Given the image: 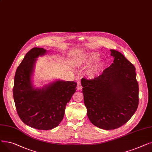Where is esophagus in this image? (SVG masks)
<instances>
[{
  "label": "esophagus",
  "mask_w": 152,
  "mask_h": 152,
  "mask_svg": "<svg viewBox=\"0 0 152 152\" xmlns=\"http://www.w3.org/2000/svg\"><path fill=\"white\" fill-rule=\"evenodd\" d=\"M77 90H81L82 89V86L81 85V83H80V82H79V81L77 82Z\"/></svg>",
  "instance_id": "obj_1"
}]
</instances>
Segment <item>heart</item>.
I'll list each match as a JSON object with an SVG mask.
<instances>
[{"label":"heart","instance_id":"obj_1","mask_svg":"<svg viewBox=\"0 0 152 152\" xmlns=\"http://www.w3.org/2000/svg\"><path fill=\"white\" fill-rule=\"evenodd\" d=\"M100 58V55L96 52H91L86 54L83 57L80 58L78 61V65L82 67H87L95 62L98 61ZM103 66L102 62H97L96 64L92 66L88 70V75L91 77H94L99 74Z\"/></svg>","mask_w":152,"mask_h":152}]
</instances>
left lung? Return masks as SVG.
I'll return each mask as SVG.
<instances>
[{"instance_id":"1","label":"left lung","mask_w":152,"mask_h":152,"mask_svg":"<svg viewBox=\"0 0 152 152\" xmlns=\"http://www.w3.org/2000/svg\"><path fill=\"white\" fill-rule=\"evenodd\" d=\"M110 51L113 63L94 79L81 80L88 117L94 126L106 130L125 124L139 104L135 67L120 52Z\"/></svg>"}]
</instances>
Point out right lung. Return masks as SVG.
<instances>
[{
	"instance_id": "obj_1",
	"label": "right lung",
	"mask_w": 152,
	"mask_h": 152,
	"mask_svg": "<svg viewBox=\"0 0 152 152\" xmlns=\"http://www.w3.org/2000/svg\"><path fill=\"white\" fill-rule=\"evenodd\" d=\"M47 50L35 47L27 53L18 67L13 88L16 109L24 123L35 129L49 130L58 126L66 106L76 91L77 83L58 80L35 88L32 83L35 63Z\"/></svg>"
}]
</instances>
